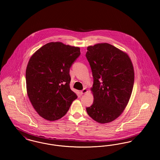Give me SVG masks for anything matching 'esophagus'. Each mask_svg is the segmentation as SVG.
Instances as JSON below:
<instances>
[{"label": "esophagus", "instance_id": "1", "mask_svg": "<svg viewBox=\"0 0 160 160\" xmlns=\"http://www.w3.org/2000/svg\"><path fill=\"white\" fill-rule=\"evenodd\" d=\"M87 90L86 89V88H84L82 90H81V92H81V94H85V93H86V92H87Z\"/></svg>", "mask_w": 160, "mask_h": 160}]
</instances>
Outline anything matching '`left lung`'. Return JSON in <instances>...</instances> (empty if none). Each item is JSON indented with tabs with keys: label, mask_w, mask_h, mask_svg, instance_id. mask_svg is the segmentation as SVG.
<instances>
[{
	"label": "left lung",
	"mask_w": 160,
	"mask_h": 160,
	"mask_svg": "<svg viewBox=\"0 0 160 160\" xmlns=\"http://www.w3.org/2000/svg\"><path fill=\"white\" fill-rule=\"evenodd\" d=\"M86 57L93 76L94 102L86 108L89 116L100 123L120 116L131 96L134 70L128 55L108 43L87 48Z\"/></svg>",
	"instance_id": "8db88e82"
}]
</instances>
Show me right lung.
Wrapping results in <instances>:
<instances>
[{"label": "right lung", "mask_w": 160, "mask_h": 160, "mask_svg": "<svg viewBox=\"0 0 160 160\" xmlns=\"http://www.w3.org/2000/svg\"><path fill=\"white\" fill-rule=\"evenodd\" d=\"M80 54L78 47L51 42L31 57L26 70V90L34 109L42 118L58 120L78 98L70 88L69 72Z\"/></svg>", "instance_id": "1"}]
</instances>
